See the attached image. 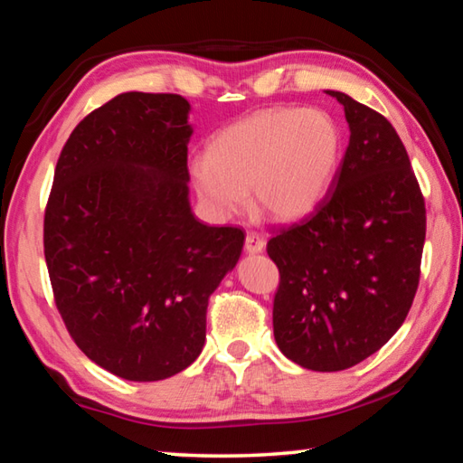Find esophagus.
<instances>
[{
	"label": "esophagus",
	"instance_id": "esophagus-1",
	"mask_svg": "<svg viewBox=\"0 0 463 463\" xmlns=\"http://www.w3.org/2000/svg\"><path fill=\"white\" fill-rule=\"evenodd\" d=\"M265 249V239L261 237L260 232H247L245 237V250L249 255H255V253H261V250Z\"/></svg>",
	"mask_w": 463,
	"mask_h": 463
}]
</instances>
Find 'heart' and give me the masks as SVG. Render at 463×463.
Returning a JSON list of instances; mask_svg holds the SVG:
<instances>
[{"label":"heart","instance_id":"1","mask_svg":"<svg viewBox=\"0 0 463 463\" xmlns=\"http://www.w3.org/2000/svg\"><path fill=\"white\" fill-rule=\"evenodd\" d=\"M341 130L320 108H263L210 140L190 163L195 194L216 218L241 214L247 192L263 216L294 222L331 187L341 159Z\"/></svg>","mask_w":463,"mask_h":463}]
</instances>
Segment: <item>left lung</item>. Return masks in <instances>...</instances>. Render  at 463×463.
<instances>
[{"label": "left lung", "mask_w": 463, "mask_h": 463, "mask_svg": "<svg viewBox=\"0 0 463 463\" xmlns=\"http://www.w3.org/2000/svg\"><path fill=\"white\" fill-rule=\"evenodd\" d=\"M349 146L328 194L279 231L268 255L279 269L273 336L312 372H341L402 326L420 278L427 213L409 153L392 124L347 93Z\"/></svg>", "instance_id": "1"}]
</instances>
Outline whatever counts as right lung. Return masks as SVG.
I'll return each mask as SVG.
<instances>
[{
	"label": "right lung",
	"instance_id": "1",
	"mask_svg": "<svg viewBox=\"0 0 463 463\" xmlns=\"http://www.w3.org/2000/svg\"><path fill=\"white\" fill-rule=\"evenodd\" d=\"M190 101L128 91L77 124L44 213V260L69 335L130 382L195 362L208 298L237 265L245 234L190 206Z\"/></svg>",
	"mask_w": 463,
	"mask_h": 463
}]
</instances>
